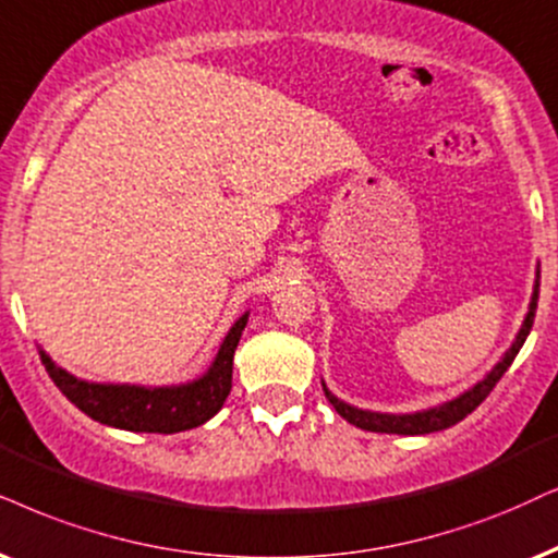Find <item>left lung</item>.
<instances>
[{"label": "left lung", "instance_id": "8db88e82", "mask_svg": "<svg viewBox=\"0 0 558 558\" xmlns=\"http://www.w3.org/2000/svg\"><path fill=\"white\" fill-rule=\"evenodd\" d=\"M541 278V275H538ZM535 306H538V283H535V293H533V301H531V312H527L525 322H523V329H520L518 340L512 342V348L507 350V355L502 357L495 365V371L489 373L484 380H478L474 389L461 393V397L448 401V404L442 407H435V409H427V412H417V414H378V412H363V409H355L350 404H344L335 397V393L327 391V386H324V393H327V399L331 401V407L340 412V417H344L350 422V425L361 427V429H371V433H393V435H427V433H437V429H446V427H453L461 422L463 417H469L474 409L482 404V401L489 397L492 389L499 384V378L505 376V371L510 368L514 355H518L520 348H523L527 331L533 327V319H535Z\"/></svg>", "mask_w": 558, "mask_h": 558}]
</instances>
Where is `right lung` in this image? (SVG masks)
<instances>
[{
  "label": "right lung",
  "instance_id": "1",
  "mask_svg": "<svg viewBox=\"0 0 558 558\" xmlns=\"http://www.w3.org/2000/svg\"><path fill=\"white\" fill-rule=\"evenodd\" d=\"M244 327L246 314L231 327L206 376L193 380V384L172 386V389L87 384V380L74 378L72 373L56 368L46 352H40V361H44L48 376L53 378L63 397L74 407H80L87 417L110 427L131 429V433L172 435L203 425L223 407L231 391L234 350Z\"/></svg>",
  "mask_w": 558,
  "mask_h": 558
}]
</instances>
